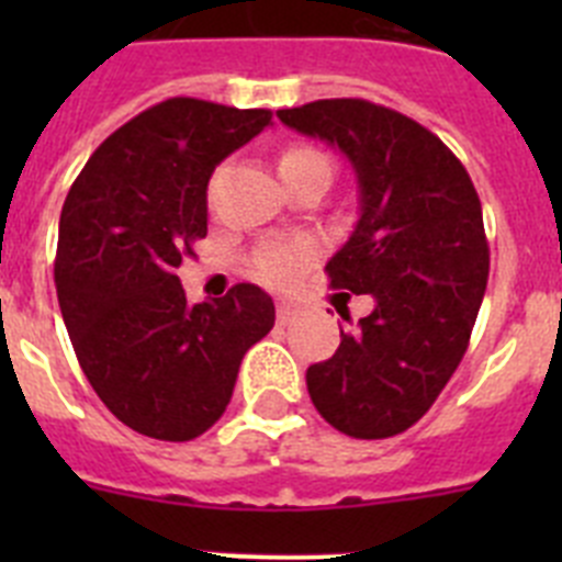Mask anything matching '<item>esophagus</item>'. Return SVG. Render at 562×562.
Here are the masks:
<instances>
[{"mask_svg":"<svg viewBox=\"0 0 562 562\" xmlns=\"http://www.w3.org/2000/svg\"><path fill=\"white\" fill-rule=\"evenodd\" d=\"M295 315H297L295 306H290V304H278L276 317H278V324H281V326L292 324V321H295Z\"/></svg>","mask_w":562,"mask_h":562,"instance_id":"esophagus-1","label":"esophagus"}]
</instances>
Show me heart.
I'll list each match as a JSON object with an SVG mask.
<instances>
[{
    "label": "heart",
    "instance_id": "1",
    "mask_svg": "<svg viewBox=\"0 0 562 562\" xmlns=\"http://www.w3.org/2000/svg\"><path fill=\"white\" fill-rule=\"evenodd\" d=\"M306 166H329V160L317 148L310 146H292L278 157V171H292V168ZM312 256H315V250L310 245H301V241L297 245L270 247V250L256 258V272L265 278L267 284H292L310 267Z\"/></svg>",
    "mask_w": 562,
    "mask_h": 562
}]
</instances>
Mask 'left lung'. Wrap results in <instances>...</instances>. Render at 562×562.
Returning a JSON list of instances; mask_svg holds the SVG:
<instances>
[{"mask_svg": "<svg viewBox=\"0 0 562 562\" xmlns=\"http://www.w3.org/2000/svg\"><path fill=\"white\" fill-rule=\"evenodd\" d=\"M278 117L349 157L360 216L326 272L376 301L306 389L340 434L389 439L428 414L470 342L490 276L479 193L434 132L389 106L329 98Z\"/></svg>", "mask_w": 562, "mask_h": 562, "instance_id": "1", "label": "left lung"}]
</instances>
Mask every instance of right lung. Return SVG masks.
<instances>
[{
    "label": "right lung",
    "instance_id": "obj_1",
    "mask_svg": "<svg viewBox=\"0 0 562 562\" xmlns=\"http://www.w3.org/2000/svg\"><path fill=\"white\" fill-rule=\"evenodd\" d=\"M270 121V109L168 98L109 134L69 188L58 306L89 385L137 434H205L225 414L241 357L276 324L256 284L188 304L177 278L207 236L213 168Z\"/></svg>",
    "mask_w": 562,
    "mask_h": 562
}]
</instances>
